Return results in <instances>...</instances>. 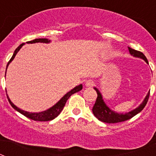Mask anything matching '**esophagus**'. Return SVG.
<instances>
[{
    "label": "esophagus",
    "instance_id": "34e87169",
    "mask_svg": "<svg viewBox=\"0 0 156 156\" xmlns=\"http://www.w3.org/2000/svg\"><path fill=\"white\" fill-rule=\"evenodd\" d=\"M94 81L92 80H88L86 81V83H85V85H86L87 87H93L94 85Z\"/></svg>",
    "mask_w": 156,
    "mask_h": 156
}]
</instances>
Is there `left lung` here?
Here are the masks:
<instances>
[{"instance_id":"left-lung-1","label":"left lung","mask_w":156,"mask_h":156,"mask_svg":"<svg viewBox=\"0 0 156 156\" xmlns=\"http://www.w3.org/2000/svg\"><path fill=\"white\" fill-rule=\"evenodd\" d=\"M129 48V53H130V55H133L134 57L140 58L144 59V61L148 64V60H147L145 55H144L142 52H140L137 50H134V49H132L131 48ZM94 89L98 94V97L97 99H96V101H95L94 105L93 106L92 111H93V113L94 115V116L96 117L98 120L101 121V122H107V123H115V122H123V121H126L129 119H131L132 117H133L134 115H137V113H139L140 112L142 111L143 108L145 107L146 104L148 102V98H149L150 94V92H148L147 96H146V98H144V101H143V102L140 105V106L137 107V108L132 110L131 112H129L127 113L122 114L117 113L115 112L110 109L108 106L106 105L105 103L104 102V101H103L102 99V96H101V93L99 92V90H98L96 87H94Z\"/></svg>"}]
</instances>
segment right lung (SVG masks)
I'll return each instance as SVG.
<instances>
[{
    "label": "right lung",
    "instance_id": "1",
    "mask_svg": "<svg viewBox=\"0 0 156 156\" xmlns=\"http://www.w3.org/2000/svg\"><path fill=\"white\" fill-rule=\"evenodd\" d=\"M37 42L49 43L50 42V41H48V39H45V38H42V39L33 40V41H28V42H27V43H28V44H33V43H37ZM23 44H20L17 48H16V51H15V52H14L13 55H12V57L11 58V59L8 62V65H7V68H8V65L10 64L11 62L13 60L14 58L16 57V54L18 53V51H19V50H20V48L23 46ZM7 68H6V70H7ZM82 89H83L82 84L76 87H74L73 90H71L69 92H68V93L66 94H65L64 96L62 98L61 100L59 101L58 103H56V104L53 107H51V108H50L49 109L46 110V111H44V112H39V113H32V112H28L23 111V110L20 109V108H19L18 107H16V106L15 105H14L12 101H11L10 99H9V98H8V96H7V97H8V101H9V103H10L11 105L12 106V108H15L16 111H18L19 112H20L21 114H23V115H25V116L27 117V118H29V119H31L34 121H41V122L43 121V122H45V121L52 120V119H54L55 118H56V117H57L58 115L60 114V112L62 111L63 108H64L65 105H66V101H67V100L69 99V98L72 94H73L80 91V90H81Z\"/></svg>",
    "mask_w": 156,
    "mask_h": 156
}]
</instances>
